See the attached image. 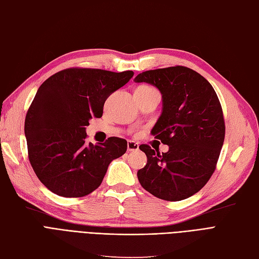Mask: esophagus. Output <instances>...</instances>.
<instances>
[{
  "label": "esophagus",
  "instance_id": "obj_1",
  "mask_svg": "<svg viewBox=\"0 0 259 259\" xmlns=\"http://www.w3.org/2000/svg\"><path fill=\"white\" fill-rule=\"evenodd\" d=\"M127 148H128L129 152H136L139 149V144L135 141H128Z\"/></svg>",
  "mask_w": 259,
  "mask_h": 259
}]
</instances>
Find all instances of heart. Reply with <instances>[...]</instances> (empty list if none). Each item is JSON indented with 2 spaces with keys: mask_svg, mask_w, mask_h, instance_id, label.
I'll use <instances>...</instances> for the list:
<instances>
[{
  "mask_svg": "<svg viewBox=\"0 0 259 259\" xmlns=\"http://www.w3.org/2000/svg\"><path fill=\"white\" fill-rule=\"evenodd\" d=\"M137 89H141V90H151V89H155V88H153V87H151V86H148V85H141V86H139Z\"/></svg>",
  "mask_w": 259,
  "mask_h": 259,
  "instance_id": "obj_1",
  "label": "heart"
}]
</instances>
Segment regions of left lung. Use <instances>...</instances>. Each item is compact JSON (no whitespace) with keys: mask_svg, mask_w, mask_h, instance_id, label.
I'll list each match as a JSON object with an SVG mask.
<instances>
[{"mask_svg":"<svg viewBox=\"0 0 259 259\" xmlns=\"http://www.w3.org/2000/svg\"><path fill=\"white\" fill-rule=\"evenodd\" d=\"M135 81L160 90L163 108L152 133L169 145L162 154L140 146L147 163L138 171L139 182L157 198L181 201L198 193L216 169L225 139L219 97L202 75L183 65L142 72Z\"/></svg>","mask_w":259,"mask_h":259,"instance_id":"obj_1","label":"left lung"}]
</instances>
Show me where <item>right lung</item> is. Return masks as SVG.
Here are the masks:
<instances>
[{"instance_id":"1","label":"right lung","mask_w":259,"mask_h":259,"mask_svg":"<svg viewBox=\"0 0 259 259\" xmlns=\"http://www.w3.org/2000/svg\"><path fill=\"white\" fill-rule=\"evenodd\" d=\"M132 71L70 68L41 84L27 112L24 135L36 177L54 194L79 198L96 190L112 160L127 151V141L108 138L86 144V126L102 117L105 100L126 85Z\"/></svg>"}]
</instances>
